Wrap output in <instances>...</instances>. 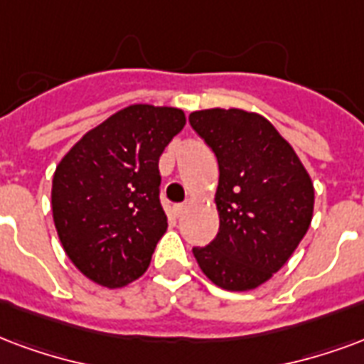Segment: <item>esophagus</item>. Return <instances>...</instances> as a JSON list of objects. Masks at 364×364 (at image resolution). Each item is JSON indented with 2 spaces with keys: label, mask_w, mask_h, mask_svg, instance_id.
Wrapping results in <instances>:
<instances>
[{
  "label": "esophagus",
  "mask_w": 364,
  "mask_h": 364,
  "mask_svg": "<svg viewBox=\"0 0 364 364\" xmlns=\"http://www.w3.org/2000/svg\"><path fill=\"white\" fill-rule=\"evenodd\" d=\"M185 210H187V204H185V203H183V204H175V206H173V214L177 218H179V216H183V214H185Z\"/></svg>",
  "instance_id": "obj_1"
}]
</instances>
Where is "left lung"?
I'll use <instances>...</instances> for the list:
<instances>
[{"instance_id":"left-lung-1","label":"left lung","mask_w":364,"mask_h":364,"mask_svg":"<svg viewBox=\"0 0 364 364\" xmlns=\"http://www.w3.org/2000/svg\"><path fill=\"white\" fill-rule=\"evenodd\" d=\"M189 123L216 154L220 169V231L193 255L222 289H255L305 237L314 206L311 177L291 144L262 115L214 107L193 112Z\"/></svg>"}]
</instances>
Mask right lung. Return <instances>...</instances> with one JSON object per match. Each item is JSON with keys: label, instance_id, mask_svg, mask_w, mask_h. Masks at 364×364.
Masks as SVG:
<instances>
[{"label": "right lung", "instance_id": "obj_1", "mask_svg": "<svg viewBox=\"0 0 364 364\" xmlns=\"http://www.w3.org/2000/svg\"><path fill=\"white\" fill-rule=\"evenodd\" d=\"M183 127L181 109L129 106L88 131L59 161L53 223L86 278L121 287L146 272L168 228L158 161Z\"/></svg>", "mask_w": 364, "mask_h": 364}]
</instances>
